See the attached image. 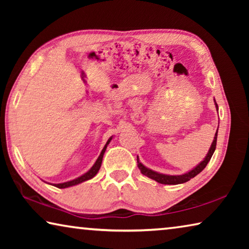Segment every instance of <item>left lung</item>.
I'll list each match as a JSON object with an SVG mask.
<instances>
[{
	"label": "left lung",
	"instance_id": "1",
	"mask_svg": "<svg viewBox=\"0 0 249 249\" xmlns=\"http://www.w3.org/2000/svg\"><path fill=\"white\" fill-rule=\"evenodd\" d=\"M214 102H215V100H214ZM215 107L216 109L218 111V107L215 102ZM216 141H217V130L215 133V136H214V141L212 142V145H211L210 149H209V153L208 155L205 156V158L202 160V161L197 165L196 167L193 168L192 170H190L187 174H183V175H180V176H169V175H163V174H159V172H156L154 170L149 169V168L145 167L142 163L140 161V158H138L137 156V166L140 168V170L142 175H145L148 177V178L153 179L155 181H157L159 183H162V184H180V183H184L187 182L192 178H195L196 175H199L200 172L204 169L208 165V162L210 161V159L212 158L214 150L216 148Z\"/></svg>",
	"mask_w": 249,
	"mask_h": 249
}]
</instances>
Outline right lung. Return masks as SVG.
Wrapping results in <instances>:
<instances>
[{"label": "right lung", "instance_id": "add662e5", "mask_svg": "<svg viewBox=\"0 0 249 249\" xmlns=\"http://www.w3.org/2000/svg\"><path fill=\"white\" fill-rule=\"evenodd\" d=\"M111 140H112V137L109 138V140L107 142V144H105V146L103 147L102 151H101L99 158L96 159V161L94 162V165L91 167V169H90L89 171L86 172V174L82 175L81 177H78L77 179H73V180H71V181H67V182H64V183H56V184H53L54 187H57V188H59V189L69 188V187H72V185L81 183V182H83V181H87V180H90V179L93 178V177H94L96 174H98V171H99L100 167H101V163H102L103 155H104V153H105V150H107V145L109 144V142H111Z\"/></svg>", "mask_w": 249, "mask_h": 249}]
</instances>
